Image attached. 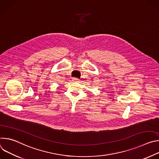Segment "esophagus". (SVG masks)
Wrapping results in <instances>:
<instances>
[{
	"mask_svg": "<svg viewBox=\"0 0 159 159\" xmlns=\"http://www.w3.org/2000/svg\"><path fill=\"white\" fill-rule=\"evenodd\" d=\"M72 81L74 82H79V79L77 78H73L72 79Z\"/></svg>",
	"mask_w": 159,
	"mask_h": 159,
	"instance_id": "esophagus-1",
	"label": "esophagus"
}]
</instances>
